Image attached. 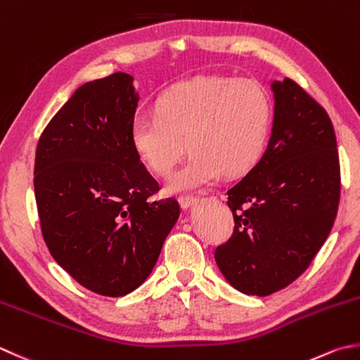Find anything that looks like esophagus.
<instances>
[{
    "label": "esophagus",
    "mask_w": 360,
    "mask_h": 360,
    "mask_svg": "<svg viewBox=\"0 0 360 360\" xmlns=\"http://www.w3.org/2000/svg\"><path fill=\"white\" fill-rule=\"evenodd\" d=\"M195 202H198V198H194V195H180L179 198V203L183 210H186L191 205H194Z\"/></svg>",
    "instance_id": "1"
}]
</instances>
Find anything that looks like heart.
I'll use <instances>...</instances> for the list:
<instances>
[{"label":"heart","mask_w":360,"mask_h":360,"mask_svg":"<svg viewBox=\"0 0 360 360\" xmlns=\"http://www.w3.org/2000/svg\"><path fill=\"white\" fill-rule=\"evenodd\" d=\"M157 116L133 120V150L148 171L166 177L183 155L191 158L166 181L167 193L195 191L221 175L249 172L266 148L271 103L250 79L200 77L161 94Z\"/></svg>","instance_id":"b5f03b06"}]
</instances>
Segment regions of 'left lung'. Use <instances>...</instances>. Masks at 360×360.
Segmentation results:
<instances>
[{
  "instance_id": "8db88e82",
  "label": "left lung",
  "mask_w": 360,
  "mask_h": 360,
  "mask_svg": "<svg viewBox=\"0 0 360 360\" xmlns=\"http://www.w3.org/2000/svg\"><path fill=\"white\" fill-rule=\"evenodd\" d=\"M274 122L260 161L227 191L235 227L214 250L241 293L268 296L295 282L334 226L340 200L335 131L293 79L274 81Z\"/></svg>"
}]
</instances>
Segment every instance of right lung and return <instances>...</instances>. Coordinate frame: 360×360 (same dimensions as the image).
<instances>
[{
    "mask_svg": "<svg viewBox=\"0 0 360 360\" xmlns=\"http://www.w3.org/2000/svg\"><path fill=\"white\" fill-rule=\"evenodd\" d=\"M131 83L116 72L78 87L40 134L34 161L50 254L79 285L110 297L147 279L180 214L174 198L148 200L160 186L131 146Z\"/></svg>",
    "mask_w": 360,
    "mask_h": 360,
    "instance_id": "obj_1",
    "label": "right lung"
}]
</instances>
